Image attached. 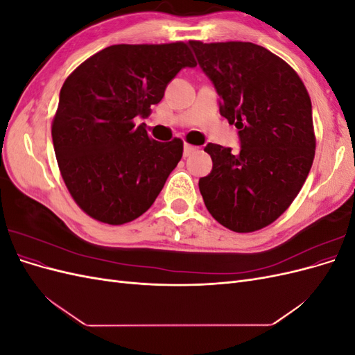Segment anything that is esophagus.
<instances>
[{
	"label": "esophagus",
	"instance_id": "obj_1",
	"mask_svg": "<svg viewBox=\"0 0 355 355\" xmlns=\"http://www.w3.org/2000/svg\"><path fill=\"white\" fill-rule=\"evenodd\" d=\"M197 146H194V145H189V144H185V146H184V155L185 157H189V155H192L194 154L196 151H197Z\"/></svg>",
	"mask_w": 355,
	"mask_h": 355
}]
</instances>
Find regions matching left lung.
<instances>
[{
    "label": "left lung",
    "mask_w": 355,
    "mask_h": 355,
    "mask_svg": "<svg viewBox=\"0 0 355 355\" xmlns=\"http://www.w3.org/2000/svg\"><path fill=\"white\" fill-rule=\"evenodd\" d=\"M200 67L222 101L220 114L239 128L241 149L209 144L213 168L198 182L211 216L234 232L277 220L305 184L315 155L309 94L297 72L253 42L192 40Z\"/></svg>",
    "instance_id": "obj_1"
}]
</instances>
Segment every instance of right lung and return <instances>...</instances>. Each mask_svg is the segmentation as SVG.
<instances>
[{
    "mask_svg": "<svg viewBox=\"0 0 355 355\" xmlns=\"http://www.w3.org/2000/svg\"><path fill=\"white\" fill-rule=\"evenodd\" d=\"M197 62L187 42L116 44L96 53L63 83L51 137L63 182L90 218L137 219L163 189L184 142H158L145 124L167 84Z\"/></svg>",
    "mask_w": 355,
    "mask_h": 355,
    "instance_id": "right-lung-1",
    "label": "right lung"
}]
</instances>
